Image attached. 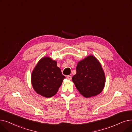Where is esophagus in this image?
<instances>
[{
	"instance_id": "34e87169",
	"label": "esophagus",
	"mask_w": 132,
	"mask_h": 132,
	"mask_svg": "<svg viewBox=\"0 0 132 132\" xmlns=\"http://www.w3.org/2000/svg\"><path fill=\"white\" fill-rule=\"evenodd\" d=\"M67 78L68 79H69V80H71V79H72V77L71 76H67Z\"/></svg>"
}]
</instances>
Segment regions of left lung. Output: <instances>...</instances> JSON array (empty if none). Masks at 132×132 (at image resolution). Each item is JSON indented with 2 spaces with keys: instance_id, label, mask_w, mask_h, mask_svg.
Instances as JSON below:
<instances>
[{
  "instance_id": "8db88e82",
  "label": "left lung",
  "mask_w": 132,
  "mask_h": 132,
  "mask_svg": "<svg viewBox=\"0 0 132 132\" xmlns=\"http://www.w3.org/2000/svg\"><path fill=\"white\" fill-rule=\"evenodd\" d=\"M76 69L72 80L80 94L89 98L101 92L105 84V73L94 56L89 55L79 62Z\"/></svg>"
}]
</instances>
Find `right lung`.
Listing matches in <instances>:
<instances>
[{
    "label": "right lung",
    "mask_w": 132,
    "mask_h": 132,
    "mask_svg": "<svg viewBox=\"0 0 132 132\" xmlns=\"http://www.w3.org/2000/svg\"><path fill=\"white\" fill-rule=\"evenodd\" d=\"M56 64V61L50 57H45L34 68L32 73L31 82L38 94L50 98L57 93L65 77L62 75Z\"/></svg>",
    "instance_id": "right-lung-1"
}]
</instances>
